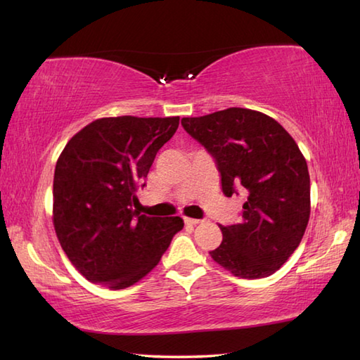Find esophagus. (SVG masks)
<instances>
[{
	"label": "esophagus",
	"instance_id": "esophagus-1",
	"mask_svg": "<svg viewBox=\"0 0 360 360\" xmlns=\"http://www.w3.org/2000/svg\"><path fill=\"white\" fill-rule=\"evenodd\" d=\"M184 221H186V224H190V226H196V224H200V223H202V219H196V218H184Z\"/></svg>",
	"mask_w": 360,
	"mask_h": 360
}]
</instances>
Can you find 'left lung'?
<instances>
[{"label": "left lung", "instance_id": "1", "mask_svg": "<svg viewBox=\"0 0 360 360\" xmlns=\"http://www.w3.org/2000/svg\"><path fill=\"white\" fill-rule=\"evenodd\" d=\"M221 173L226 196L246 195L243 221L219 226L223 241L210 257L240 278H264L300 244L311 213L307 159L285 128L266 114L227 108L181 120Z\"/></svg>", "mask_w": 360, "mask_h": 360}]
</instances>
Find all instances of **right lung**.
I'll return each mask as SVG.
<instances>
[{
	"label": "right lung",
	"instance_id": "1",
	"mask_svg": "<svg viewBox=\"0 0 360 360\" xmlns=\"http://www.w3.org/2000/svg\"><path fill=\"white\" fill-rule=\"evenodd\" d=\"M179 117H102L74 134L53 173L52 221L60 246L83 277L125 289L158 266L179 217L133 210L156 153Z\"/></svg>",
	"mask_w": 360,
	"mask_h": 360
}]
</instances>
